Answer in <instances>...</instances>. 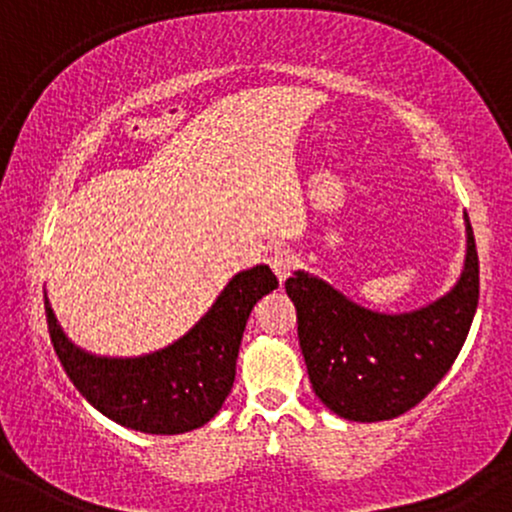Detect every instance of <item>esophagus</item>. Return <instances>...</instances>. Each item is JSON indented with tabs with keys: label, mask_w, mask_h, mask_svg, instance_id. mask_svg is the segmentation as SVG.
<instances>
[{
	"label": "esophagus",
	"mask_w": 512,
	"mask_h": 512,
	"mask_svg": "<svg viewBox=\"0 0 512 512\" xmlns=\"http://www.w3.org/2000/svg\"><path fill=\"white\" fill-rule=\"evenodd\" d=\"M269 267L274 269L279 281H286L293 269H296V255L289 248H274L272 255H269Z\"/></svg>",
	"instance_id": "34e87169"
}]
</instances>
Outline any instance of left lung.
<instances>
[{
    "instance_id": "obj_1",
    "label": "left lung",
    "mask_w": 512,
    "mask_h": 512,
    "mask_svg": "<svg viewBox=\"0 0 512 512\" xmlns=\"http://www.w3.org/2000/svg\"><path fill=\"white\" fill-rule=\"evenodd\" d=\"M464 228L467 255L457 284L411 313H375L308 272L286 279L308 378L327 409L361 424L387 421L443 380L479 303V257L467 214Z\"/></svg>"
}]
</instances>
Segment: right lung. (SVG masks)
Segmentation results:
<instances>
[{
	"mask_svg": "<svg viewBox=\"0 0 512 512\" xmlns=\"http://www.w3.org/2000/svg\"><path fill=\"white\" fill-rule=\"evenodd\" d=\"M279 286L267 264L238 272L209 313L178 342L134 358L96 356L76 346L45 298L52 346L69 380L101 414L132 431L175 436L219 414L236 380V358L255 303Z\"/></svg>",
	"mask_w": 512,
	"mask_h": 512,
	"instance_id": "add662e5",
	"label": "right lung"
}]
</instances>
